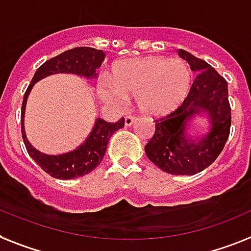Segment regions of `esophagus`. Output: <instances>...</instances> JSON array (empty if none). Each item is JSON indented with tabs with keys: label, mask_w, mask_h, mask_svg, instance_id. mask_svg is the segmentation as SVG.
Returning <instances> with one entry per match:
<instances>
[{
	"label": "esophagus",
	"mask_w": 251,
	"mask_h": 251,
	"mask_svg": "<svg viewBox=\"0 0 251 251\" xmlns=\"http://www.w3.org/2000/svg\"><path fill=\"white\" fill-rule=\"evenodd\" d=\"M136 119H137V115H133V114H127V115H126V126H127V127L132 126Z\"/></svg>",
	"instance_id": "esophagus-1"
}]
</instances>
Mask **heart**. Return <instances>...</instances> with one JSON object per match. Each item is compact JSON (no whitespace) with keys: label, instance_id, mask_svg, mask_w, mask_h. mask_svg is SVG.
<instances>
[{"label":"heart","instance_id":"obj_1","mask_svg":"<svg viewBox=\"0 0 251 251\" xmlns=\"http://www.w3.org/2000/svg\"><path fill=\"white\" fill-rule=\"evenodd\" d=\"M191 73L182 60L164 57L126 60L114 69V83L103 80L100 95L110 102H123L124 93L138 96L141 109L149 114L175 109L190 87Z\"/></svg>","mask_w":251,"mask_h":251}]
</instances>
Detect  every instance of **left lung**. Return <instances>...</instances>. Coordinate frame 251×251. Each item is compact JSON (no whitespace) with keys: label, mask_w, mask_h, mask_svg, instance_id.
Returning a JSON list of instances; mask_svg holds the SVG:
<instances>
[{"label":"left lung","mask_w":251,"mask_h":251,"mask_svg":"<svg viewBox=\"0 0 251 251\" xmlns=\"http://www.w3.org/2000/svg\"><path fill=\"white\" fill-rule=\"evenodd\" d=\"M194 72H199L187 96L176 109L155 121V132L145 152L167 173L192 176L204 171L222 152L231 129V105L227 82L212 65L179 50ZM208 111L212 129L206 138L194 143L184 136V124L196 111Z\"/></svg>","instance_id":"8db88e82"}]
</instances>
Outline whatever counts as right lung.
I'll return each instance as SVG.
<instances>
[{"mask_svg":"<svg viewBox=\"0 0 251 251\" xmlns=\"http://www.w3.org/2000/svg\"><path fill=\"white\" fill-rule=\"evenodd\" d=\"M103 56L105 53L102 50H96L92 47H75V49L68 50L65 52L47 60L46 63L39 66L24 93L22 103V119H20L23 141H24L29 156L51 177L59 178V179H73V178L82 177L91 173L102 160L107 148V142L114 132L124 127V118L115 123H107L106 121L99 118L86 142L72 152L63 155L42 154L29 144L25 136V129H24V111H25V103L29 92L36 82L51 74L72 73L87 76V78L95 76L97 68L102 63Z\"/></svg>","mask_w":251,"mask_h":251,"instance_id":"1","label":"right lung"}]
</instances>
